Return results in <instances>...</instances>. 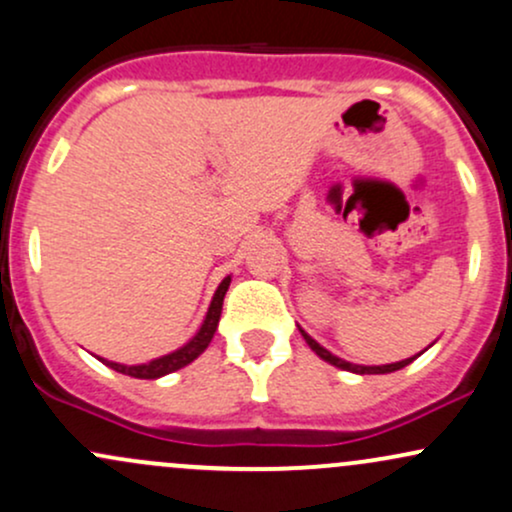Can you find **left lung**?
Returning a JSON list of instances; mask_svg holds the SVG:
<instances>
[{
	"label": "left lung",
	"instance_id": "obj_1",
	"mask_svg": "<svg viewBox=\"0 0 512 512\" xmlns=\"http://www.w3.org/2000/svg\"><path fill=\"white\" fill-rule=\"evenodd\" d=\"M300 333L304 336V341H307V346L312 348L321 360H326V363L333 365V367H341V370L355 372V375H387V372H396V370H401V367H406L409 363H413V360H416L418 355L423 353V350H421V353H418V355H411V358L399 360V363H389V365H355V363H348V360L338 358V355H333L331 350H326L324 346H321V343L314 341V338L309 336V333L304 331V329H300ZM430 346H433V343H430Z\"/></svg>",
	"mask_w": 512,
	"mask_h": 512
}]
</instances>
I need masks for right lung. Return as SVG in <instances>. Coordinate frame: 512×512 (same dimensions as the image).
I'll return each mask as SVG.
<instances>
[{"instance_id": "add662e5", "label": "right lung", "mask_w": 512, "mask_h": 512, "mask_svg": "<svg viewBox=\"0 0 512 512\" xmlns=\"http://www.w3.org/2000/svg\"><path fill=\"white\" fill-rule=\"evenodd\" d=\"M229 283H232V275H227V278L220 283V287H217L215 297H212V302L208 307V314H205V319H203V324H200L198 333H195L191 341L183 343L181 348L171 350V353L162 355V358H154V360H149V363H140V365L113 363V360H106V358H99V360L103 365L111 367V370L123 372V375H130V377H137V380H159V377L169 375V372H176V370H181V367L191 365L193 360L198 358V355L210 346L212 336H215L217 324H220L222 302H225Z\"/></svg>"}]
</instances>
